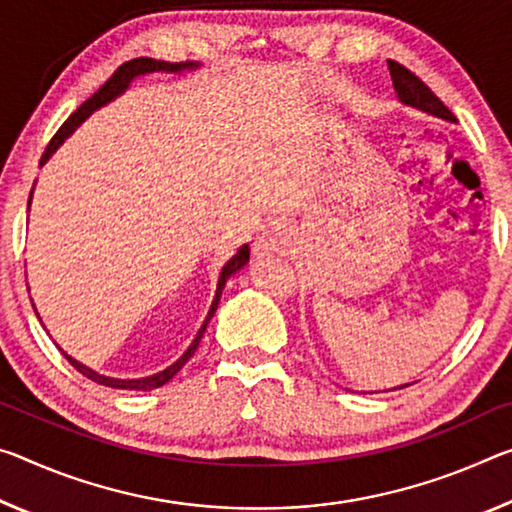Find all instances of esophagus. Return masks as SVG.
<instances>
[{"mask_svg": "<svg viewBox=\"0 0 512 512\" xmlns=\"http://www.w3.org/2000/svg\"><path fill=\"white\" fill-rule=\"evenodd\" d=\"M287 243V232L282 225H269L264 227L262 234L255 239V250L257 253H271V250H280Z\"/></svg>", "mask_w": 512, "mask_h": 512, "instance_id": "34e87169", "label": "esophagus"}]
</instances>
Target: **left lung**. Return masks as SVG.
<instances>
[{
	"mask_svg": "<svg viewBox=\"0 0 512 512\" xmlns=\"http://www.w3.org/2000/svg\"><path fill=\"white\" fill-rule=\"evenodd\" d=\"M387 68H389V75H392V84H394V91L399 95V100L403 104H408V107H415L419 111H426L431 113V116H437L446 120V123H456V116L444 107V102L437 97L431 88H428L424 81H421L415 72H410L405 66L396 61H387ZM408 385H401L396 389H403Z\"/></svg>",
	"mask_w": 512,
	"mask_h": 512,
	"instance_id": "obj_1",
	"label": "left lung"
}]
</instances>
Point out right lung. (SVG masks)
Masks as SVG:
<instances>
[{"mask_svg":"<svg viewBox=\"0 0 512 512\" xmlns=\"http://www.w3.org/2000/svg\"><path fill=\"white\" fill-rule=\"evenodd\" d=\"M198 66H200V63H193V61H186V63H168V61L148 59V56H141V59H132V61L123 63V66H120L107 81H104V86H100V91L88 97V100H86L84 104H81V107H79L75 113H72V116L66 120V123L61 125L59 132H56V134L52 136L50 145H47V148H45L43 159H40V166H43L45 161L52 157V154L56 152V148H59V145H61L63 141H66L72 132H75V127H79L81 123H84V120H86L88 116H91L93 111L104 107V104H109L111 100H116L118 95H123V93L127 91V88H129V84H132V81H134L136 77L150 75V72H182V70H193V68H198ZM29 202H31V198H29ZM248 259H250V248H248V243H243V246L237 250V255H234L232 259H227V264L221 269V275H218L216 296H214V300H212V307H209L205 323H202V328L198 330L196 339H193L189 348H186L180 360L170 364V367H166L164 371L154 373V376H145V378H109V376H102V373L93 371L91 367H86V364L77 362L75 358H72V355H68L66 351H63L61 346H59V351L63 353V358H66V360L72 364V367H75L79 373H84L86 378H91L93 383H97V385L113 387V389H139V392H141V389H143V392H150V389H157V387H161V385H166L168 380L173 378L175 373L180 371V369L184 367V364L191 360V355L196 353V348L200 346V339H202V335H205V330H207V323H209V319H212L214 312H216L218 300H221L225 282L230 280V275L237 273V271L241 269V266H246ZM31 305H34V303H31ZM36 314H38V312H36Z\"/></svg>","mask_w":512,"mask_h":512,"instance_id":"add662e5","label":"right lung"}]
</instances>
